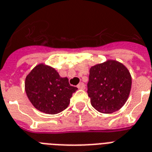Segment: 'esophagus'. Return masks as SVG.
<instances>
[{"instance_id": "obj_1", "label": "esophagus", "mask_w": 152, "mask_h": 152, "mask_svg": "<svg viewBox=\"0 0 152 152\" xmlns=\"http://www.w3.org/2000/svg\"><path fill=\"white\" fill-rule=\"evenodd\" d=\"M77 88H79V89H85V84L83 83V82H80V83H79L78 85H77Z\"/></svg>"}]
</instances>
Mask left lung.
<instances>
[{
	"label": "left lung",
	"mask_w": 152,
	"mask_h": 152,
	"mask_svg": "<svg viewBox=\"0 0 152 152\" xmlns=\"http://www.w3.org/2000/svg\"><path fill=\"white\" fill-rule=\"evenodd\" d=\"M132 76L126 67L115 60H107L90 69L88 94L91 104L100 113L119 110L129 96Z\"/></svg>",
	"instance_id": "left-lung-1"
}]
</instances>
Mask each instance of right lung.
I'll return each mask as SVG.
<instances>
[{
    "instance_id": "add662e5",
    "label": "right lung",
    "mask_w": 152,
    "mask_h": 152,
    "mask_svg": "<svg viewBox=\"0 0 152 152\" xmlns=\"http://www.w3.org/2000/svg\"><path fill=\"white\" fill-rule=\"evenodd\" d=\"M25 91L31 104L42 113L56 114L69 106L72 93L77 88L69 84L57 70L41 63L34 67L25 79Z\"/></svg>"
}]
</instances>
